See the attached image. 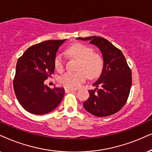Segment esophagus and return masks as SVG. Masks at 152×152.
<instances>
[{
    "label": "esophagus",
    "mask_w": 152,
    "mask_h": 152,
    "mask_svg": "<svg viewBox=\"0 0 152 152\" xmlns=\"http://www.w3.org/2000/svg\"><path fill=\"white\" fill-rule=\"evenodd\" d=\"M76 90H74V89H65V92L66 93H69V92H72L73 91H75Z\"/></svg>",
    "instance_id": "34e87169"
}]
</instances>
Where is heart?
<instances>
[{
  "label": "heart",
  "instance_id": "1",
  "mask_svg": "<svg viewBox=\"0 0 152 152\" xmlns=\"http://www.w3.org/2000/svg\"><path fill=\"white\" fill-rule=\"evenodd\" d=\"M66 53L71 57L79 60L76 72H66L60 76V83L64 88L76 89L87 78H96L102 72L103 61L99 55L93 53V49L82 44H74L70 46L66 50ZM55 67L58 71H62L64 68V60L60 54L56 56Z\"/></svg>",
  "mask_w": 152,
  "mask_h": 152
}]
</instances>
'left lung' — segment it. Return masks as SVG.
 I'll return each mask as SVG.
<instances>
[{"instance_id": "obj_1", "label": "left lung", "mask_w": 152, "mask_h": 152, "mask_svg": "<svg viewBox=\"0 0 152 152\" xmlns=\"http://www.w3.org/2000/svg\"><path fill=\"white\" fill-rule=\"evenodd\" d=\"M76 39L90 41L102 54L103 68L99 77L88 90L90 97L83 102L85 109L96 117H107L120 110L130 92L132 78L126 58L120 49L108 40L92 36Z\"/></svg>"}]
</instances>
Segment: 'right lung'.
Here are the masks:
<instances>
[{
	"mask_svg": "<svg viewBox=\"0 0 152 152\" xmlns=\"http://www.w3.org/2000/svg\"><path fill=\"white\" fill-rule=\"evenodd\" d=\"M66 41L48 40L30 46L18 60L14 90L19 104L28 112L44 115L61 103L64 89H50L44 80L55 70V58L59 47Z\"/></svg>",
	"mask_w": 152,
	"mask_h": 152,
	"instance_id": "right-lung-1",
	"label": "right lung"
}]
</instances>
